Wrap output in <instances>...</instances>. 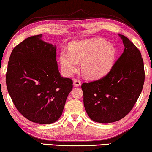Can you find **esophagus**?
<instances>
[{"label": "esophagus", "mask_w": 152, "mask_h": 152, "mask_svg": "<svg viewBox=\"0 0 152 152\" xmlns=\"http://www.w3.org/2000/svg\"><path fill=\"white\" fill-rule=\"evenodd\" d=\"M80 84H81V82H80V80H79V79H74V85H75V86L78 87V86H80Z\"/></svg>", "instance_id": "1"}]
</instances>
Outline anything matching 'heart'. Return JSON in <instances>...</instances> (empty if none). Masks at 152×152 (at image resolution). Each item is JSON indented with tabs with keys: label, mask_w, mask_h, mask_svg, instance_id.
<instances>
[{
	"label": "heart",
	"mask_w": 152,
	"mask_h": 152,
	"mask_svg": "<svg viewBox=\"0 0 152 152\" xmlns=\"http://www.w3.org/2000/svg\"><path fill=\"white\" fill-rule=\"evenodd\" d=\"M70 53L63 52L61 62L68 75L75 73L78 61H83V73L88 78H100L108 73L114 65L116 50L113 45L102 38H96L74 43Z\"/></svg>",
	"instance_id": "1"
}]
</instances>
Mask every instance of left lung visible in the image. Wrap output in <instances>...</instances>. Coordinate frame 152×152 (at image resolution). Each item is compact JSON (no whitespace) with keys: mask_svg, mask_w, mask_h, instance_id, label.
<instances>
[{"mask_svg":"<svg viewBox=\"0 0 152 152\" xmlns=\"http://www.w3.org/2000/svg\"><path fill=\"white\" fill-rule=\"evenodd\" d=\"M120 36L125 49L110 71L98 80L81 85L85 110L97 123H113L127 116L144 85V63L140 51L126 36Z\"/></svg>","mask_w":152,"mask_h":152,"instance_id":"1","label":"left lung"}]
</instances>
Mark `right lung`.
I'll return each instance as SVG.
<instances>
[{
  "label": "right lung",
  "instance_id": "obj_1",
  "mask_svg": "<svg viewBox=\"0 0 152 152\" xmlns=\"http://www.w3.org/2000/svg\"><path fill=\"white\" fill-rule=\"evenodd\" d=\"M41 37L42 34L30 36L14 48L6 84L13 103L25 118L50 124L61 116L73 81L61 76L56 46L42 41Z\"/></svg>",
  "mask_w": 152,
  "mask_h": 152
}]
</instances>
